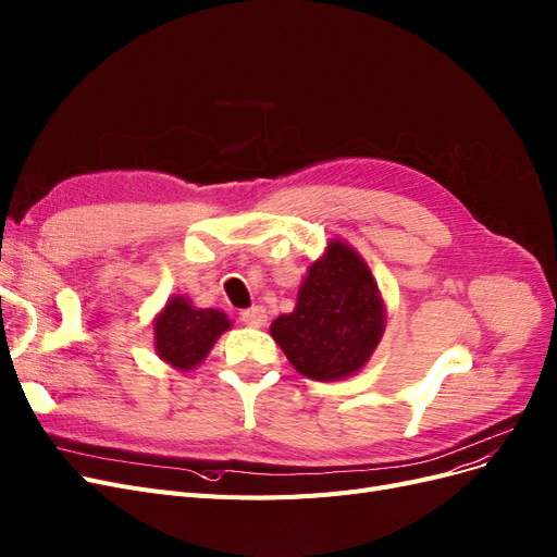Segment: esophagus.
<instances>
[{
    "label": "esophagus",
    "mask_w": 557,
    "mask_h": 557,
    "mask_svg": "<svg viewBox=\"0 0 557 557\" xmlns=\"http://www.w3.org/2000/svg\"><path fill=\"white\" fill-rule=\"evenodd\" d=\"M240 319L245 321V324H249V326H265L268 314H265V310L261 308V305H252V308H247V310L240 312Z\"/></svg>",
    "instance_id": "obj_1"
}]
</instances>
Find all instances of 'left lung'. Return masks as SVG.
<instances>
[{"label": "left lung", "instance_id": "1", "mask_svg": "<svg viewBox=\"0 0 557 557\" xmlns=\"http://www.w3.org/2000/svg\"><path fill=\"white\" fill-rule=\"evenodd\" d=\"M384 333V305L370 268L333 240L310 265L296 310L273 321L271 335L310 380L333 382L361 370Z\"/></svg>", "mask_w": 557, "mask_h": 557}]
</instances>
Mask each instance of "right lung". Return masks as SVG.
Returning a JSON list of instances; mask_svg holds the SVG:
<instances>
[{
  "instance_id": "add662e5",
  "label": "right lung",
  "mask_w": 557,
  "mask_h": 557,
  "mask_svg": "<svg viewBox=\"0 0 557 557\" xmlns=\"http://www.w3.org/2000/svg\"><path fill=\"white\" fill-rule=\"evenodd\" d=\"M228 326L224 312L196 310L187 298L175 296L154 321V349L173 368L191 370Z\"/></svg>"
}]
</instances>
